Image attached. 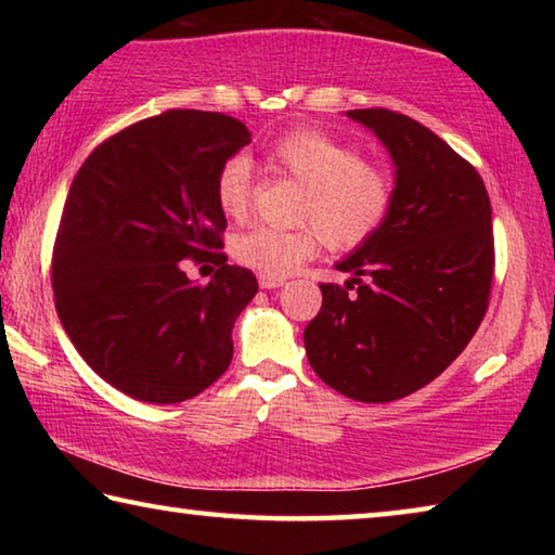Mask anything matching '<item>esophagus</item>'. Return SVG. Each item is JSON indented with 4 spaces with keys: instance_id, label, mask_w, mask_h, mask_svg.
<instances>
[{
    "instance_id": "1",
    "label": "esophagus",
    "mask_w": 555,
    "mask_h": 555,
    "mask_svg": "<svg viewBox=\"0 0 555 555\" xmlns=\"http://www.w3.org/2000/svg\"><path fill=\"white\" fill-rule=\"evenodd\" d=\"M257 279H259V286H261V288H279V286H284V279H279V276H264V274H259Z\"/></svg>"
}]
</instances>
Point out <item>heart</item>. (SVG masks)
I'll return each mask as SVG.
<instances>
[{"label": "heart", "instance_id": "b5f03b06", "mask_svg": "<svg viewBox=\"0 0 555 555\" xmlns=\"http://www.w3.org/2000/svg\"><path fill=\"white\" fill-rule=\"evenodd\" d=\"M274 173L304 185L294 210L296 230L257 228L237 234L232 257L257 274L288 276L315 257L321 240L331 249L350 251L377 232L391 210L393 183L382 166L362 162L352 144L315 129H294L267 152ZM215 201L234 222H244L255 205V171L247 156H230L215 176Z\"/></svg>", "mask_w": 555, "mask_h": 555}]
</instances>
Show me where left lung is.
<instances>
[{
  "mask_svg": "<svg viewBox=\"0 0 555 555\" xmlns=\"http://www.w3.org/2000/svg\"><path fill=\"white\" fill-rule=\"evenodd\" d=\"M397 166L382 228L337 264L352 279L321 284L306 354L327 387L387 403L434 382L480 327L494 276L492 205L477 168L421 121L350 109Z\"/></svg>",
  "mask_w": 555,
  "mask_h": 555,
  "instance_id": "obj_1",
  "label": "left lung"
}]
</instances>
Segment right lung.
Masks as SVG:
<instances>
[{"mask_svg": "<svg viewBox=\"0 0 555 555\" xmlns=\"http://www.w3.org/2000/svg\"><path fill=\"white\" fill-rule=\"evenodd\" d=\"M222 112L166 109L105 139L75 173L53 244L55 311L75 350L127 397L178 403L218 382L259 291L228 264L218 168L251 139ZM210 260L208 285L182 259Z\"/></svg>", "mask_w": 555, "mask_h": 555, "instance_id": "add662e5", "label": "right lung"}]
</instances>
